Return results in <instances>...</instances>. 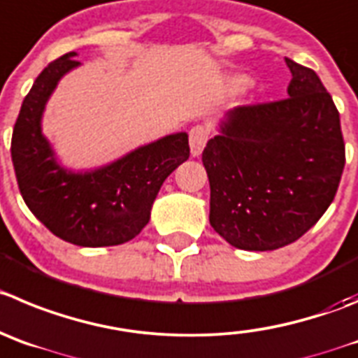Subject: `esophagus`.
<instances>
[{"label": "esophagus", "mask_w": 358, "mask_h": 358, "mask_svg": "<svg viewBox=\"0 0 358 358\" xmlns=\"http://www.w3.org/2000/svg\"><path fill=\"white\" fill-rule=\"evenodd\" d=\"M210 129L206 125H194L189 132V145H190V153L194 157L201 155L203 148H205L206 141H208Z\"/></svg>", "instance_id": "esophagus-1"}]
</instances>
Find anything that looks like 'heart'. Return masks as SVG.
<instances>
[{
  "label": "heart",
  "instance_id": "1",
  "mask_svg": "<svg viewBox=\"0 0 358 358\" xmlns=\"http://www.w3.org/2000/svg\"><path fill=\"white\" fill-rule=\"evenodd\" d=\"M247 83H249V79L247 78H236L235 81H233V85H235V88H243Z\"/></svg>",
  "mask_w": 358,
  "mask_h": 358
}]
</instances>
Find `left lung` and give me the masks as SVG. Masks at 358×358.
<instances>
[{
  "label": "left lung",
  "mask_w": 358,
  "mask_h": 358,
  "mask_svg": "<svg viewBox=\"0 0 358 358\" xmlns=\"http://www.w3.org/2000/svg\"><path fill=\"white\" fill-rule=\"evenodd\" d=\"M288 99L228 113L203 150L210 224L233 247L273 250L309 231L345 169L339 111L315 70L286 58Z\"/></svg>",
  "instance_id": "8db88e82"
}]
</instances>
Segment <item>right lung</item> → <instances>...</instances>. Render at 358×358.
Returning <instances> with one entry per match:
<instances>
[{"label": "right lung", "mask_w": 358, "mask_h": 358, "mask_svg": "<svg viewBox=\"0 0 358 358\" xmlns=\"http://www.w3.org/2000/svg\"><path fill=\"white\" fill-rule=\"evenodd\" d=\"M76 56L49 63L22 102L10 148L15 178L28 208L52 235L81 247L120 245L148 224L160 185L189 159V136H166L95 171L63 169L40 120L59 79L79 65Z\"/></svg>", "instance_id": "1"}]
</instances>
